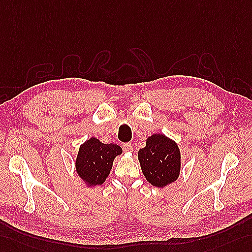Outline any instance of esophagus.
Masks as SVG:
<instances>
[{"label": "esophagus", "instance_id": "esophagus-1", "mask_svg": "<svg viewBox=\"0 0 252 252\" xmlns=\"http://www.w3.org/2000/svg\"><path fill=\"white\" fill-rule=\"evenodd\" d=\"M123 150H124V152H126V153H131L133 151L132 145L130 143H125L124 145H123Z\"/></svg>", "mask_w": 252, "mask_h": 252}]
</instances>
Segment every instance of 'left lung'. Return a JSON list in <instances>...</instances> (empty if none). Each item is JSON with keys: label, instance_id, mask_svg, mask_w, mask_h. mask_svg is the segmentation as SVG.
<instances>
[{"label": "left lung", "instance_id": "obj_1", "mask_svg": "<svg viewBox=\"0 0 252 252\" xmlns=\"http://www.w3.org/2000/svg\"><path fill=\"white\" fill-rule=\"evenodd\" d=\"M141 170L146 181L163 188L179 179L181 152L174 140L163 133H154L146 139L145 147L138 152Z\"/></svg>", "mask_w": 252, "mask_h": 252}]
</instances>
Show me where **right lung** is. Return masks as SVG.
<instances>
[{
  "label": "right lung",
  "mask_w": 252,
  "mask_h": 252,
  "mask_svg": "<svg viewBox=\"0 0 252 252\" xmlns=\"http://www.w3.org/2000/svg\"><path fill=\"white\" fill-rule=\"evenodd\" d=\"M122 153L118 144H105L92 137L79 147L75 161L76 172L87 187L100 186L109 176L115 157Z\"/></svg>",
  "instance_id": "add662e5"
}]
</instances>
